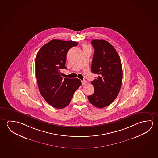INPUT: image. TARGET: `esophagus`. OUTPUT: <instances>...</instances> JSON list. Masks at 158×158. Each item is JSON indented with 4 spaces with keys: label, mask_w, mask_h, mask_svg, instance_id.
Instances as JSON below:
<instances>
[{
    "label": "esophagus",
    "mask_w": 158,
    "mask_h": 158,
    "mask_svg": "<svg viewBox=\"0 0 158 158\" xmlns=\"http://www.w3.org/2000/svg\"><path fill=\"white\" fill-rule=\"evenodd\" d=\"M86 84H87V81H82V85H85Z\"/></svg>",
    "instance_id": "34e87169"
}]
</instances>
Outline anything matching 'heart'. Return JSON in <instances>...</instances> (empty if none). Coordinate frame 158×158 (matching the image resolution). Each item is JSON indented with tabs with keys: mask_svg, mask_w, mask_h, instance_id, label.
<instances>
[{
	"mask_svg": "<svg viewBox=\"0 0 158 158\" xmlns=\"http://www.w3.org/2000/svg\"><path fill=\"white\" fill-rule=\"evenodd\" d=\"M89 48L88 45H84V48Z\"/></svg>",
	"mask_w": 158,
	"mask_h": 158,
	"instance_id": "b5f03b06",
	"label": "heart"
}]
</instances>
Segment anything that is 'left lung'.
I'll list each match as a JSON object with an SVG mask.
<instances>
[{
    "label": "left lung",
    "mask_w": 158,
    "mask_h": 158,
    "mask_svg": "<svg viewBox=\"0 0 158 158\" xmlns=\"http://www.w3.org/2000/svg\"><path fill=\"white\" fill-rule=\"evenodd\" d=\"M91 43L94 49L91 70L99 76L92 81L94 92L88 99L95 107L103 108L113 103L120 90L122 65L116 50L108 42L95 40Z\"/></svg>",
    "instance_id": "left-lung-1"
}]
</instances>
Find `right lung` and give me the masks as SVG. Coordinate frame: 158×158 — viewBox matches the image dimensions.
Instances as JSON below:
<instances>
[{"label":"right lung","mask_w":158,"mask_h":158,"mask_svg":"<svg viewBox=\"0 0 158 158\" xmlns=\"http://www.w3.org/2000/svg\"><path fill=\"white\" fill-rule=\"evenodd\" d=\"M73 41L53 40L38 51L35 58V74L40 94L53 107L67 106L73 93L81 85L79 79L63 78L60 70L66 69L68 50L77 46Z\"/></svg>","instance_id":"right-lung-1"}]
</instances>
